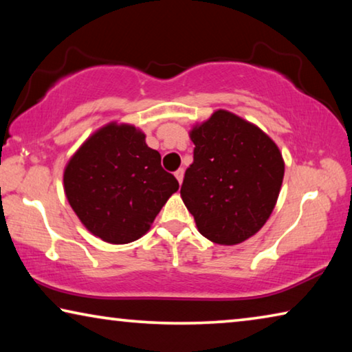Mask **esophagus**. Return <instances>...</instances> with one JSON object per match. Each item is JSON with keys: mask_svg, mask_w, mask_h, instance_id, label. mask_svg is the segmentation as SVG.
<instances>
[{"mask_svg": "<svg viewBox=\"0 0 352 352\" xmlns=\"http://www.w3.org/2000/svg\"><path fill=\"white\" fill-rule=\"evenodd\" d=\"M175 177H177V180H178V183L182 184V182H183V177H184V170L180 168L178 170H175Z\"/></svg>", "mask_w": 352, "mask_h": 352, "instance_id": "34e87169", "label": "esophagus"}]
</instances>
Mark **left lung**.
Segmentation results:
<instances>
[{
    "label": "left lung",
    "instance_id": "obj_1",
    "mask_svg": "<svg viewBox=\"0 0 352 352\" xmlns=\"http://www.w3.org/2000/svg\"><path fill=\"white\" fill-rule=\"evenodd\" d=\"M194 162L182 199L201 236L236 245L258 233L276 205L284 177L278 146L254 124L226 110L190 130Z\"/></svg>",
    "mask_w": 352,
    "mask_h": 352
}]
</instances>
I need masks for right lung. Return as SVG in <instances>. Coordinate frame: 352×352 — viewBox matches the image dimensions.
Returning <instances> with one entry per match:
<instances>
[{
  "mask_svg": "<svg viewBox=\"0 0 352 352\" xmlns=\"http://www.w3.org/2000/svg\"><path fill=\"white\" fill-rule=\"evenodd\" d=\"M65 194L80 222L109 243L140 239L166 201L177 178L162 168V155L129 124L110 122L79 147L63 172Z\"/></svg>",
  "mask_w": 352,
  "mask_h": 352,
  "instance_id": "add662e5",
  "label": "right lung"
}]
</instances>
